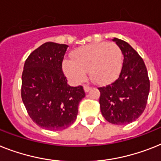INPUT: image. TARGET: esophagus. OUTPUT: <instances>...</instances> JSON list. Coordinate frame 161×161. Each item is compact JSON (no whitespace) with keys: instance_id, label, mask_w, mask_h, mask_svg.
Returning a JSON list of instances; mask_svg holds the SVG:
<instances>
[{"instance_id":"1","label":"esophagus","mask_w":161,"mask_h":161,"mask_svg":"<svg viewBox=\"0 0 161 161\" xmlns=\"http://www.w3.org/2000/svg\"><path fill=\"white\" fill-rule=\"evenodd\" d=\"M84 89H85V91H86V92H89L90 89H91V87H90V86H88V85H85V86H84Z\"/></svg>"}]
</instances>
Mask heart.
I'll use <instances>...</instances> for the list:
<instances>
[{
  "label": "heart",
  "mask_w": 161,
  "mask_h": 161,
  "mask_svg": "<svg viewBox=\"0 0 161 161\" xmlns=\"http://www.w3.org/2000/svg\"><path fill=\"white\" fill-rule=\"evenodd\" d=\"M73 60L63 61V70L74 84L84 81L89 71L99 85L114 81L122 67V52L114 42H100L76 49L72 53Z\"/></svg>",
  "instance_id": "obj_1"
}]
</instances>
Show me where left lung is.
I'll return each mask as SVG.
<instances>
[{
	"label": "left lung",
	"mask_w": 161,
	"mask_h": 161,
	"mask_svg": "<svg viewBox=\"0 0 161 161\" xmlns=\"http://www.w3.org/2000/svg\"><path fill=\"white\" fill-rule=\"evenodd\" d=\"M123 55L118 79L99 87V106L103 118L110 123L123 125L133 122L144 112L150 91L147 66L137 52L127 42L114 38Z\"/></svg>",
	"instance_id": "1"
}]
</instances>
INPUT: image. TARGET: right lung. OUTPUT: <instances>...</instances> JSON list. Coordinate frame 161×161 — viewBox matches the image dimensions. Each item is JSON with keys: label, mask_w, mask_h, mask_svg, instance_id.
Masks as SVG:
<instances>
[{"label": "right lung", "mask_w": 161, "mask_h": 161, "mask_svg": "<svg viewBox=\"0 0 161 161\" xmlns=\"http://www.w3.org/2000/svg\"><path fill=\"white\" fill-rule=\"evenodd\" d=\"M67 45L47 42L33 51L25 62L21 98L31 119L39 127L59 131L75 122L83 86L67 85L62 61Z\"/></svg>", "instance_id": "right-lung-1"}]
</instances>
